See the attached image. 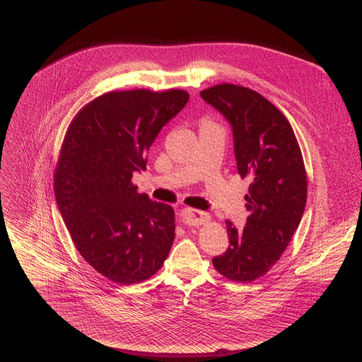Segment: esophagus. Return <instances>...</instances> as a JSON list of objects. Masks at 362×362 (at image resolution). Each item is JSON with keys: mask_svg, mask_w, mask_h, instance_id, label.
<instances>
[{"mask_svg": "<svg viewBox=\"0 0 362 362\" xmlns=\"http://www.w3.org/2000/svg\"><path fill=\"white\" fill-rule=\"evenodd\" d=\"M179 218L183 223H186L189 226H199V225L209 221L208 214L200 212V211H194V209H190V208L182 209L179 212Z\"/></svg>", "mask_w": 362, "mask_h": 362, "instance_id": "1", "label": "esophagus"}]
</instances>
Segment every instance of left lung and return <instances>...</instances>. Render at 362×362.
I'll return each mask as SVG.
<instances>
[{
    "label": "left lung",
    "mask_w": 362,
    "mask_h": 362,
    "mask_svg": "<svg viewBox=\"0 0 362 362\" xmlns=\"http://www.w3.org/2000/svg\"><path fill=\"white\" fill-rule=\"evenodd\" d=\"M230 124L238 173L249 180L246 225L226 221L229 246L215 256V269L235 282L264 276L278 261L306 204L302 153L286 117L264 95L235 84L200 91Z\"/></svg>",
    "instance_id": "obj_1"
}]
</instances>
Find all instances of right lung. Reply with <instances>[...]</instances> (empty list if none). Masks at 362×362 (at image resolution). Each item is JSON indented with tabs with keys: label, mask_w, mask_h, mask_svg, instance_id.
<instances>
[{
	"label": "right lung",
	"mask_w": 362,
	"mask_h": 362,
	"mask_svg": "<svg viewBox=\"0 0 362 362\" xmlns=\"http://www.w3.org/2000/svg\"><path fill=\"white\" fill-rule=\"evenodd\" d=\"M189 100L183 90L110 91L84 106L67 129L54 193L86 262L122 285L156 274L175 240V211L137 193L146 153Z\"/></svg>",
	"instance_id": "1"
}]
</instances>
